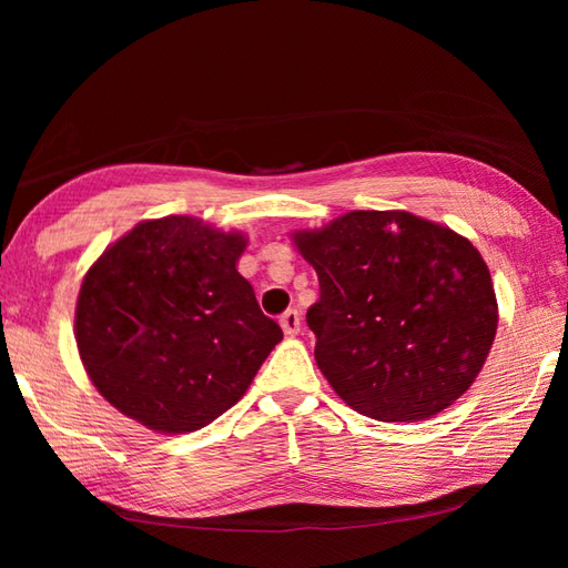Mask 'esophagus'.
<instances>
[{
  "instance_id": "1",
  "label": "esophagus",
  "mask_w": 568,
  "mask_h": 568,
  "mask_svg": "<svg viewBox=\"0 0 568 568\" xmlns=\"http://www.w3.org/2000/svg\"><path fill=\"white\" fill-rule=\"evenodd\" d=\"M281 327H283V332H285L287 336H295V334L300 332V312H297V310H287V312H283V317H281Z\"/></svg>"
}]
</instances>
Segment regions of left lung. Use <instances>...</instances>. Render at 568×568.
<instances>
[{
  "instance_id": "1",
  "label": "left lung",
  "mask_w": 568,
  "mask_h": 568,
  "mask_svg": "<svg viewBox=\"0 0 568 568\" xmlns=\"http://www.w3.org/2000/svg\"><path fill=\"white\" fill-rule=\"evenodd\" d=\"M295 244L320 277L307 310L336 395L381 422H417L462 397L496 339L486 261L449 226L409 212H348Z\"/></svg>"
}]
</instances>
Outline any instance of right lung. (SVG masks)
<instances>
[{
  "label": "right lung",
  "mask_w": 568,
  "mask_h": 568,
  "mask_svg": "<svg viewBox=\"0 0 568 568\" xmlns=\"http://www.w3.org/2000/svg\"><path fill=\"white\" fill-rule=\"evenodd\" d=\"M246 239L192 216L141 222L84 275L75 339L84 371L119 413L195 432L246 393L283 339L236 271Z\"/></svg>",
  "instance_id": "1"
}]
</instances>
